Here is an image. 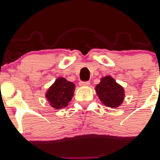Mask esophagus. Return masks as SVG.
Here are the masks:
<instances>
[{"mask_svg": "<svg viewBox=\"0 0 160 160\" xmlns=\"http://www.w3.org/2000/svg\"><path fill=\"white\" fill-rule=\"evenodd\" d=\"M79 85L81 87H88V86H90V82H80Z\"/></svg>", "mask_w": 160, "mask_h": 160, "instance_id": "obj_1", "label": "esophagus"}]
</instances>
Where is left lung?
Wrapping results in <instances>:
<instances>
[{
    "label": "left lung",
    "instance_id": "1",
    "mask_svg": "<svg viewBox=\"0 0 160 160\" xmlns=\"http://www.w3.org/2000/svg\"><path fill=\"white\" fill-rule=\"evenodd\" d=\"M95 90L99 99L107 107L116 108L124 99V89L111 76L102 78Z\"/></svg>",
    "mask_w": 160,
    "mask_h": 160
}]
</instances>
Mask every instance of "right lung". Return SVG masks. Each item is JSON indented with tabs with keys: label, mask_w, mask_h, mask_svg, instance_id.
<instances>
[{
	"label": "right lung",
	"mask_w": 160,
	"mask_h": 160,
	"mask_svg": "<svg viewBox=\"0 0 160 160\" xmlns=\"http://www.w3.org/2000/svg\"><path fill=\"white\" fill-rule=\"evenodd\" d=\"M75 86L64 78H58L49 87L46 97L52 107L61 109L66 107L73 96Z\"/></svg>",
	"instance_id": "obj_1"
}]
</instances>
